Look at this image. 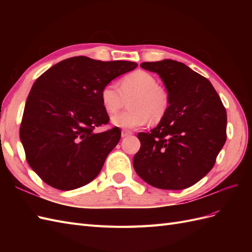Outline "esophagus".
Segmentation results:
<instances>
[{
  "mask_svg": "<svg viewBox=\"0 0 252 252\" xmlns=\"http://www.w3.org/2000/svg\"><path fill=\"white\" fill-rule=\"evenodd\" d=\"M132 132L129 131V130H126V129H124V130H122V138H126V136L128 135H131Z\"/></svg>",
  "mask_w": 252,
  "mask_h": 252,
  "instance_id": "esophagus-1",
  "label": "esophagus"
}]
</instances>
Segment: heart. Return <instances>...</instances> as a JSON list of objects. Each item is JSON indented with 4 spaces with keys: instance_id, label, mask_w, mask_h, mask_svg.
Wrapping results in <instances>:
<instances>
[{
    "instance_id": "obj_1",
    "label": "heart",
    "mask_w": 252,
    "mask_h": 252,
    "mask_svg": "<svg viewBox=\"0 0 252 252\" xmlns=\"http://www.w3.org/2000/svg\"><path fill=\"white\" fill-rule=\"evenodd\" d=\"M101 103L105 111L113 114L123 108L126 101L129 110L112 117L113 125L124 129H134L150 123L157 124L165 117L168 109V95L159 87L154 74L136 70L122 78L119 85L108 83L102 88Z\"/></svg>"
}]
</instances>
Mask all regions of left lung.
Here are the masks:
<instances>
[{"mask_svg": "<svg viewBox=\"0 0 252 252\" xmlns=\"http://www.w3.org/2000/svg\"><path fill=\"white\" fill-rule=\"evenodd\" d=\"M141 67L159 75L169 106L156 128L138 133L134 170L157 188H188L211 170L224 146L226 109L211 83L185 64L163 60Z\"/></svg>", "mask_w": 252, "mask_h": 252, "instance_id": "1", "label": "left lung"}]
</instances>
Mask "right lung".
I'll list each match as a JSON object with an SVG mask.
<instances>
[{
    "label": "right lung",
    "instance_id": "right-lung-1",
    "mask_svg": "<svg viewBox=\"0 0 252 252\" xmlns=\"http://www.w3.org/2000/svg\"><path fill=\"white\" fill-rule=\"evenodd\" d=\"M136 66L81 56L61 61L36 79L25 104L20 138L29 166L46 184L72 190L100 173L121 139L119 127L95 132L109 122L101 90Z\"/></svg>",
    "mask_w": 252,
    "mask_h": 252
}]
</instances>
